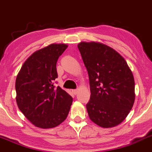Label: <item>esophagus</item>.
Listing matches in <instances>:
<instances>
[{
	"mask_svg": "<svg viewBox=\"0 0 152 152\" xmlns=\"http://www.w3.org/2000/svg\"><path fill=\"white\" fill-rule=\"evenodd\" d=\"M72 91H73V93L74 94H76L78 92V89H74V90H73Z\"/></svg>",
	"mask_w": 152,
	"mask_h": 152,
	"instance_id": "obj_1",
	"label": "esophagus"
}]
</instances>
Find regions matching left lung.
<instances>
[{"label":"left lung","instance_id":"obj_1","mask_svg":"<svg viewBox=\"0 0 152 152\" xmlns=\"http://www.w3.org/2000/svg\"><path fill=\"white\" fill-rule=\"evenodd\" d=\"M87 69L91 97L86 104L90 119L104 128L124 121L135 100V83L130 67L118 52L97 42L78 44Z\"/></svg>","mask_w":152,"mask_h":152}]
</instances>
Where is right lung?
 <instances>
[{
	"label": "right lung",
	"instance_id": "1",
	"mask_svg": "<svg viewBox=\"0 0 152 152\" xmlns=\"http://www.w3.org/2000/svg\"><path fill=\"white\" fill-rule=\"evenodd\" d=\"M67 45L53 43L34 52L22 66L15 79L16 103L36 127H57L66 118L73 98L59 86L56 64Z\"/></svg>",
	"mask_w": 152,
	"mask_h": 152
}]
</instances>
